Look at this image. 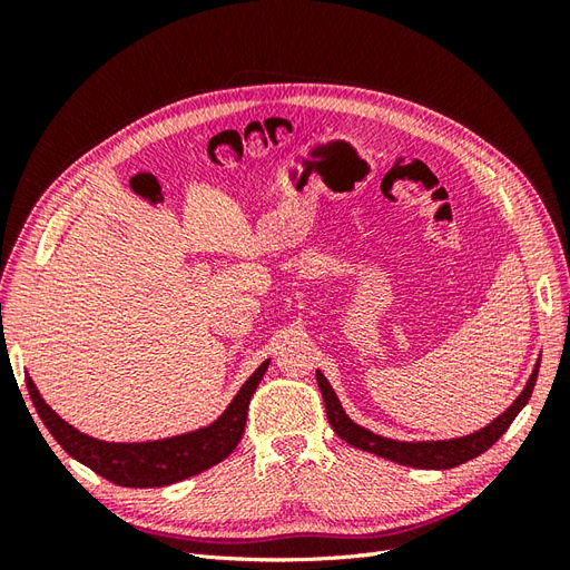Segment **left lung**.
Wrapping results in <instances>:
<instances>
[{
	"label": "left lung",
	"instance_id": "obj_1",
	"mask_svg": "<svg viewBox=\"0 0 570 570\" xmlns=\"http://www.w3.org/2000/svg\"><path fill=\"white\" fill-rule=\"evenodd\" d=\"M538 371H540V358H538V364H534L523 392L515 396V402L502 413V416H497L492 423L475 430V433H471V435L454 438V440H433V442H400V440H390V438L371 433V430L361 428L358 423H354L347 416V413H344L335 390L331 387V383H327V377L321 371H316V383L323 394L327 421H331L337 438L350 442L352 446H356V450L377 454V456L390 459L394 463L413 465V469L442 471V469H454V465L465 463V461L480 456L482 452H488L490 446L507 433L513 419L519 416L521 409L528 404L534 381H538Z\"/></svg>",
	"mask_w": 570,
	"mask_h": 570
}]
</instances>
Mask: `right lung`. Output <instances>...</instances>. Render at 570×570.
Listing matches in <instances>:
<instances>
[{
  "label": "right lung",
  "mask_w": 570,
  "mask_h": 570,
  "mask_svg": "<svg viewBox=\"0 0 570 570\" xmlns=\"http://www.w3.org/2000/svg\"><path fill=\"white\" fill-rule=\"evenodd\" d=\"M268 364L271 361L266 358L249 375V381L239 387L235 400L212 425L154 442H101L85 435L57 416V411H51L30 377H26V385L38 416L47 425L51 438L76 461L85 463L88 469L120 488H164L170 482H180L212 469L218 461L230 456L237 442L243 440L249 400L256 385L262 383Z\"/></svg>",
  "instance_id": "obj_1"
}]
</instances>
